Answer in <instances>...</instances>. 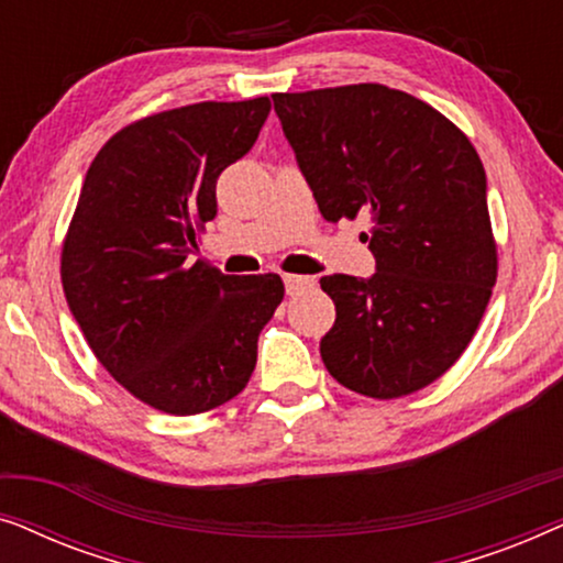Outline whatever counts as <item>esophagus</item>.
Masks as SVG:
<instances>
[{
	"mask_svg": "<svg viewBox=\"0 0 563 563\" xmlns=\"http://www.w3.org/2000/svg\"><path fill=\"white\" fill-rule=\"evenodd\" d=\"M282 279H284V289H287V295H297V291H302L314 284L312 276H302V274H284Z\"/></svg>",
	"mask_w": 563,
	"mask_h": 563,
	"instance_id": "obj_1",
	"label": "esophagus"
}]
</instances>
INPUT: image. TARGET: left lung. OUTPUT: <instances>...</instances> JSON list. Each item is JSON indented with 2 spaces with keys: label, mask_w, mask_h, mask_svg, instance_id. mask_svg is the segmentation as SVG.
<instances>
[{
  "label": "left lung",
  "mask_w": 563,
  "mask_h": 563,
  "mask_svg": "<svg viewBox=\"0 0 563 563\" xmlns=\"http://www.w3.org/2000/svg\"><path fill=\"white\" fill-rule=\"evenodd\" d=\"M272 99L322 218H372L361 241L376 272L320 279L335 302L322 364L376 399L428 387L464 353L497 279L474 145L433 107L382 84Z\"/></svg>",
  "instance_id": "left-lung-1"
}]
</instances>
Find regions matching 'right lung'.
Masks as SVG:
<instances>
[{
	"label": "right lung",
	"mask_w": 563,
	"mask_h": 563,
	"mask_svg": "<svg viewBox=\"0 0 563 563\" xmlns=\"http://www.w3.org/2000/svg\"><path fill=\"white\" fill-rule=\"evenodd\" d=\"M268 110L258 97L153 114L112 135L84 179L60 256L68 310L99 364L161 412H207L243 391L284 297L276 274L189 266L218 214V176Z\"/></svg>",
	"instance_id": "1"
}]
</instances>
